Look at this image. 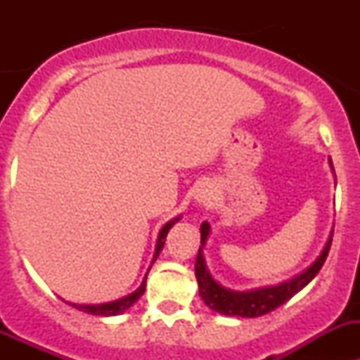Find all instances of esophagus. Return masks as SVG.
<instances>
[{"instance_id": "esophagus-1", "label": "esophagus", "mask_w": 360, "mask_h": 360, "mask_svg": "<svg viewBox=\"0 0 360 360\" xmlns=\"http://www.w3.org/2000/svg\"><path fill=\"white\" fill-rule=\"evenodd\" d=\"M197 200L200 202V203H203V205H205V203H209L210 202V193L209 191H200V193L197 195Z\"/></svg>"}]
</instances>
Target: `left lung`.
I'll use <instances>...</instances> for the list:
<instances>
[{"label":"left lung","instance_id":"left-lung-1","mask_svg":"<svg viewBox=\"0 0 360 360\" xmlns=\"http://www.w3.org/2000/svg\"><path fill=\"white\" fill-rule=\"evenodd\" d=\"M331 163V158H329ZM333 169V163H331ZM335 172V169H333ZM200 249H198L197 261H195V275H197L198 281V291H200L202 300L205 301L207 307L210 310L217 311V314L223 315H237V317H261V315L270 314L271 310L278 308L281 304H284L285 301H289L296 292H300L304 285H308L311 282V278L321 271L322 264H324L326 257H328L329 249H331L333 235L329 237L328 244H326L324 250L321 252V256L315 259V263L310 268L303 271V274L296 275L288 282H282L278 285H270V288L263 289H254V291H231V289L223 288V285L217 284L212 277H210L209 270H207L205 259H203L202 248L205 245L207 237L210 233V224L202 223L200 226Z\"/></svg>","mask_w":360,"mask_h":360}]
</instances>
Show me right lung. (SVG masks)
<instances>
[{
	"instance_id": "right-lung-1",
	"label": "right lung",
	"mask_w": 360,
	"mask_h": 360,
	"mask_svg": "<svg viewBox=\"0 0 360 360\" xmlns=\"http://www.w3.org/2000/svg\"><path fill=\"white\" fill-rule=\"evenodd\" d=\"M176 221H179V217H176V219L169 221V223L165 224V226L160 230L158 233V240H157V249H155V257L153 261L157 259L160 250L163 249V244H165V238H167V233H169L170 228L174 226V223ZM151 268V266H150ZM148 274H150V270H148ZM148 274L144 275V281L143 284L139 285V289L137 291H134L132 294H129V296L122 297V300H116V301H111V303H103V304H76V303H69L71 307H75L76 310H82V311H86V314H92V315H104V317H110V315H118V314H123V311L127 310V308L132 307L134 303H136L137 300H139L141 296H143L144 291H146V278H148Z\"/></svg>"
}]
</instances>
